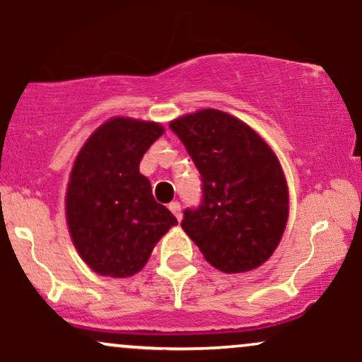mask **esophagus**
I'll return each instance as SVG.
<instances>
[{"mask_svg":"<svg viewBox=\"0 0 362 362\" xmlns=\"http://www.w3.org/2000/svg\"><path fill=\"white\" fill-rule=\"evenodd\" d=\"M168 209H170V211H172V213H173V214H175V218L178 219V221H180V218H182V207H180V202H177V201L170 202Z\"/></svg>","mask_w":362,"mask_h":362,"instance_id":"34e87169","label":"esophagus"}]
</instances>
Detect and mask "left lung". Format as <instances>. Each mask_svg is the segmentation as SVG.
<instances>
[{"mask_svg": "<svg viewBox=\"0 0 362 362\" xmlns=\"http://www.w3.org/2000/svg\"><path fill=\"white\" fill-rule=\"evenodd\" d=\"M202 177V204L182 228L204 259L226 274L269 260L289 216V192L276 153L243 120L204 109L170 122Z\"/></svg>", "mask_w": 362, "mask_h": 362, "instance_id": "left-lung-1", "label": "left lung"}]
</instances>
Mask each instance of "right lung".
I'll return each instance as SVG.
<instances>
[{
  "label": "right lung",
  "instance_id": "add662e5",
  "mask_svg": "<svg viewBox=\"0 0 362 362\" xmlns=\"http://www.w3.org/2000/svg\"><path fill=\"white\" fill-rule=\"evenodd\" d=\"M165 132L161 124L112 117L86 139L66 190L73 245L93 272L134 276L177 218L153 197L139 163Z\"/></svg>",
  "mask_w": 362,
  "mask_h": 362
}]
</instances>
